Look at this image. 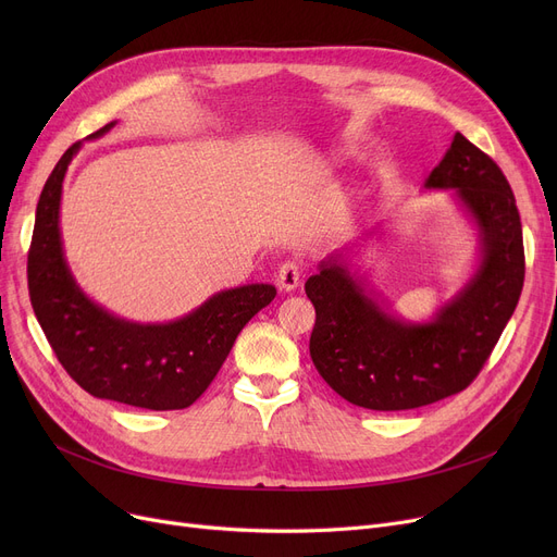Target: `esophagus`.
Segmentation results:
<instances>
[{"label":"esophagus","instance_id":"34e87169","mask_svg":"<svg viewBox=\"0 0 557 557\" xmlns=\"http://www.w3.org/2000/svg\"><path fill=\"white\" fill-rule=\"evenodd\" d=\"M300 277H302V267L298 261L288 259V261L282 263L280 271H277V286L282 290H294V288H298Z\"/></svg>","mask_w":557,"mask_h":557}]
</instances>
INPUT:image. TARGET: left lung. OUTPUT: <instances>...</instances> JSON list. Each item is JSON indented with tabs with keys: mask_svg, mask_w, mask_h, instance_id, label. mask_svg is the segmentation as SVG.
Instances as JSON below:
<instances>
[{
	"mask_svg": "<svg viewBox=\"0 0 557 557\" xmlns=\"http://www.w3.org/2000/svg\"><path fill=\"white\" fill-rule=\"evenodd\" d=\"M424 187L456 189L481 239L479 271L431 323H404L379 307L341 255L320 261L305 284L315 309L309 338L315 370L343 399L370 411H408L465 391L521 296V219L499 164L456 133Z\"/></svg>",
	"mask_w": 557,
	"mask_h": 557,
	"instance_id": "8db88e82",
	"label": "left lung"
}]
</instances>
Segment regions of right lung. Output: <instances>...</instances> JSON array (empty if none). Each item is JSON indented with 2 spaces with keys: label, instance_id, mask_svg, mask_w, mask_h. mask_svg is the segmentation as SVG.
I'll return each instance as SVG.
<instances>
[{
  "label": "right lung",
  "instance_id": "add662e5",
  "mask_svg": "<svg viewBox=\"0 0 557 557\" xmlns=\"http://www.w3.org/2000/svg\"><path fill=\"white\" fill-rule=\"evenodd\" d=\"M78 149L81 141L58 160L36 208L26 275L38 323L58 361L90 395L151 411L187 408L208 391L239 332L277 290L273 284L227 288L164 325L131 323L92 302L70 273L58 227L63 181Z\"/></svg>",
  "mask_w": 557,
  "mask_h": 557
}]
</instances>
